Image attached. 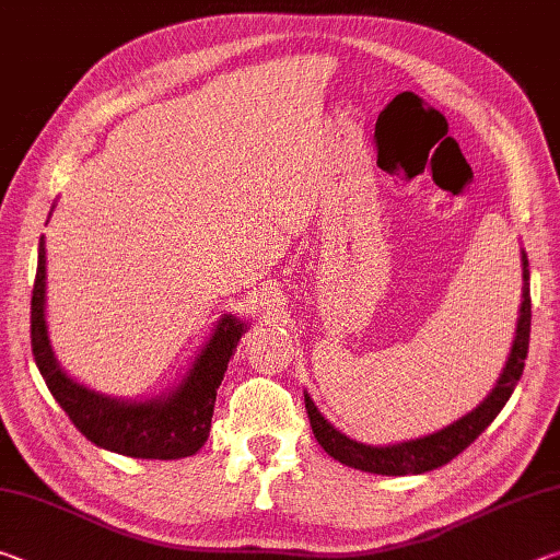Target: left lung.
<instances>
[{"label": "left lung", "instance_id": "left-lung-1", "mask_svg": "<svg viewBox=\"0 0 560 560\" xmlns=\"http://www.w3.org/2000/svg\"><path fill=\"white\" fill-rule=\"evenodd\" d=\"M521 277H524V287H521V308H518V324L516 336L511 343V353L501 371L499 381L485 400H481L471 412L459 417L457 422L447 424L440 432H432L428 438L407 440L400 444H387V447H371V444L355 442L338 432L318 407L306 397V412L311 420V430H314L316 440L330 457L338 459L346 467H353L360 471L383 474V477H405V474H424L442 467V464L452 462L457 454H462L469 444L485 432L494 417L501 412V407L514 393L521 373H524V360L528 353V336H530V291H528V259L526 252H521Z\"/></svg>", "mask_w": 560, "mask_h": 560}]
</instances>
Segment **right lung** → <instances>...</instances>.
Returning a JSON list of instances; mask_svg holds the SVG:
<instances>
[{"label":"right lung","mask_w":560,"mask_h":560,"mask_svg":"<svg viewBox=\"0 0 560 560\" xmlns=\"http://www.w3.org/2000/svg\"><path fill=\"white\" fill-rule=\"evenodd\" d=\"M44 306L46 252L42 236L32 291V353L46 387L83 438L103 450L138 459H183L202 450L210 438L217 387L222 385L226 363L244 336V320L232 314L222 316L183 383L167 395L136 402L89 390L61 371L49 343Z\"/></svg>","instance_id":"right-lung-1"}]
</instances>
